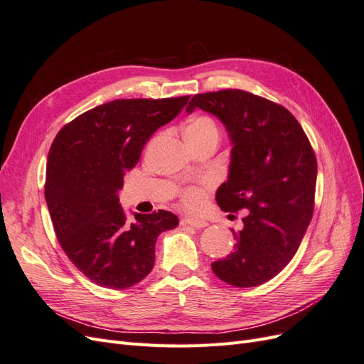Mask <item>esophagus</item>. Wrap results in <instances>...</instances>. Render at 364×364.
Wrapping results in <instances>:
<instances>
[{
	"mask_svg": "<svg viewBox=\"0 0 364 364\" xmlns=\"http://www.w3.org/2000/svg\"><path fill=\"white\" fill-rule=\"evenodd\" d=\"M182 225H188V226H193V228H205L208 223L205 222V220H200V218L186 217V218L182 220Z\"/></svg>",
	"mask_w": 364,
	"mask_h": 364,
	"instance_id": "34e87169",
	"label": "esophagus"
}]
</instances>
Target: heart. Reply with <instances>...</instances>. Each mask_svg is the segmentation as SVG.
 Returning <instances> with one entry per match:
<instances>
[{"label": "heart", "mask_w": 364, "mask_h": 364, "mask_svg": "<svg viewBox=\"0 0 364 364\" xmlns=\"http://www.w3.org/2000/svg\"><path fill=\"white\" fill-rule=\"evenodd\" d=\"M215 135L218 136V127L215 121L209 117L200 115L193 118L185 127V138L186 139H200L205 136ZM183 202L186 206L196 208L202 202V193L199 190H188L183 194Z\"/></svg>", "instance_id": "obj_1"}]
</instances>
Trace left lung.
<instances>
[{"mask_svg": "<svg viewBox=\"0 0 364 364\" xmlns=\"http://www.w3.org/2000/svg\"><path fill=\"white\" fill-rule=\"evenodd\" d=\"M222 121L230 146L228 181L215 193L226 213L247 209L234 252L211 264L234 287H257L287 266L311 222L317 162L297 119L266 98L240 90L197 94L194 109Z\"/></svg>", "mask_w": 364, "mask_h": 364, "instance_id": "1", "label": "left lung"}]
</instances>
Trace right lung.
<instances>
[{
  "label": "right lung",
  "instance_id": "right-lung-1",
  "mask_svg": "<svg viewBox=\"0 0 364 364\" xmlns=\"http://www.w3.org/2000/svg\"><path fill=\"white\" fill-rule=\"evenodd\" d=\"M188 98L109 102L63 126L53 141L46 200L54 232L74 266L102 287L123 290L144 279L159 234L179 225L178 215L164 209L135 214L132 222L118 191L150 136L178 117Z\"/></svg>",
  "mask_w": 364,
  "mask_h": 364
}]
</instances>
